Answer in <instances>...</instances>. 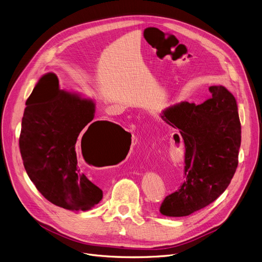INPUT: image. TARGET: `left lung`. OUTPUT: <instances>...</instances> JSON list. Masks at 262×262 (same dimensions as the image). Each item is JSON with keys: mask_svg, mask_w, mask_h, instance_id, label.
<instances>
[{"mask_svg": "<svg viewBox=\"0 0 262 262\" xmlns=\"http://www.w3.org/2000/svg\"><path fill=\"white\" fill-rule=\"evenodd\" d=\"M211 98L201 104L183 101L168 107L163 120L179 130L174 140L185 145L184 180L167 195L160 212L189 216L217 200L238 166L241 124L234 95L222 85L209 86Z\"/></svg>", "mask_w": 262, "mask_h": 262, "instance_id": "1", "label": "left lung"}]
</instances>
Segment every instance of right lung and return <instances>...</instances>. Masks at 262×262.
Here are the masks:
<instances>
[{
	"label": "right lung",
	"mask_w": 262,
	"mask_h": 262,
	"mask_svg": "<svg viewBox=\"0 0 262 262\" xmlns=\"http://www.w3.org/2000/svg\"><path fill=\"white\" fill-rule=\"evenodd\" d=\"M92 100L60 90L55 74L39 80L26 100L19 140L25 170L51 203L70 210H89L99 203L102 190L81 171L76 143L81 153L100 157L129 135L111 121L94 118Z\"/></svg>",
	"instance_id": "obj_1"
}]
</instances>
